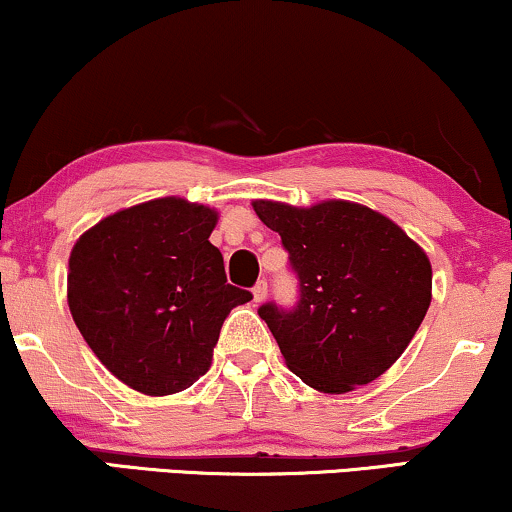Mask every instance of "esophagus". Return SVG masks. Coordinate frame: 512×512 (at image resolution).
Masks as SVG:
<instances>
[{
  "mask_svg": "<svg viewBox=\"0 0 512 512\" xmlns=\"http://www.w3.org/2000/svg\"><path fill=\"white\" fill-rule=\"evenodd\" d=\"M251 292H254L256 304H261V301H266V296H268V282L266 280H258L256 285H254V289H251Z\"/></svg>",
  "mask_w": 512,
  "mask_h": 512,
  "instance_id": "esophagus-1",
  "label": "esophagus"
}]
</instances>
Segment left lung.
Listing matches in <instances>:
<instances>
[{
    "label": "left lung",
    "instance_id": "obj_1",
    "mask_svg": "<svg viewBox=\"0 0 512 512\" xmlns=\"http://www.w3.org/2000/svg\"><path fill=\"white\" fill-rule=\"evenodd\" d=\"M299 277L292 311L263 304L287 368L308 387L344 394L387 372L432 301V266L394 220L353 201L311 208L256 199Z\"/></svg>",
    "mask_w": 512,
    "mask_h": 512
}]
</instances>
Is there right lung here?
I'll list each match as a JSON object with an SVG mask.
<instances>
[{
	"mask_svg": "<svg viewBox=\"0 0 512 512\" xmlns=\"http://www.w3.org/2000/svg\"><path fill=\"white\" fill-rule=\"evenodd\" d=\"M218 213L180 197L99 220L68 258V308L94 356L147 396L192 387L211 368L227 313L251 292L227 285L208 242Z\"/></svg>",
	"mask_w": 512,
	"mask_h": 512,
	"instance_id": "obj_1",
	"label": "right lung"
}]
</instances>
